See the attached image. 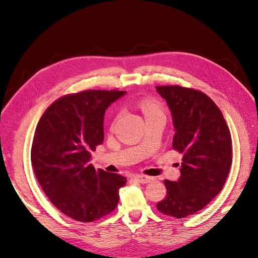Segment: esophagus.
Here are the masks:
<instances>
[{"label":"esophagus","mask_w":258,"mask_h":258,"mask_svg":"<svg viewBox=\"0 0 258 258\" xmlns=\"http://www.w3.org/2000/svg\"><path fill=\"white\" fill-rule=\"evenodd\" d=\"M134 179L136 180V182L139 183H142V184H147L152 182V177L151 176H147V175H135L134 176Z\"/></svg>","instance_id":"34e87169"}]
</instances>
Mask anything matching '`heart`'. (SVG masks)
Segmentation results:
<instances>
[{
  "instance_id": "heart-1",
  "label": "heart",
  "mask_w": 258,
  "mask_h": 258,
  "mask_svg": "<svg viewBox=\"0 0 258 258\" xmlns=\"http://www.w3.org/2000/svg\"><path fill=\"white\" fill-rule=\"evenodd\" d=\"M140 107L143 111L145 118L157 116V115H164L161 104L155 100H152V98H145V100L141 101Z\"/></svg>"
}]
</instances>
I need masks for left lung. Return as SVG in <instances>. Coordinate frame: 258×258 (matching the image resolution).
<instances>
[{
  "label": "left lung",
  "mask_w": 258,
  "mask_h": 258,
  "mask_svg": "<svg viewBox=\"0 0 258 258\" xmlns=\"http://www.w3.org/2000/svg\"><path fill=\"white\" fill-rule=\"evenodd\" d=\"M156 91L172 112L173 150L183 155L179 179L164 180L167 193L156 206L164 215L185 218L203 210L225 184L232 165L231 132L205 93L179 85Z\"/></svg>",
  "instance_id": "obj_1"
}]
</instances>
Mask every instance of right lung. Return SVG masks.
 <instances>
[{
  "label": "right lung",
  "mask_w": 258,
  "mask_h": 258,
  "mask_svg": "<svg viewBox=\"0 0 258 258\" xmlns=\"http://www.w3.org/2000/svg\"><path fill=\"white\" fill-rule=\"evenodd\" d=\"M125 91L86 90L53 102L35 130L31 162L52 204L75 221L90 223L112 213L126 178L96 169L91 152L104 141V114Z\"/></svg>",
  "instance_id": "right-lung-1"
}]
</instances>
